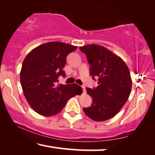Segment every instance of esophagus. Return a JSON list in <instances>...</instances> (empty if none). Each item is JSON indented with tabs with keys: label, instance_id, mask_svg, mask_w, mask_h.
Masks as SVG:
<instances>
[{
	"label": "esophagus",
	"instance_id": "34e87169",
	"mask_svg": "<svg viewBox=\"0 0 155 155\" xmlns=\"http://www.w3.org/2000/svg\"><path fill=\"white\" fill-rule=\"evenodd\" d=\"M82 91H83V93H84V94H85V93H86V89H85V87H83V86H82Z\"/></svg>",
	"mask_w": 155,
	"mask_h": 155
}]
</instances>
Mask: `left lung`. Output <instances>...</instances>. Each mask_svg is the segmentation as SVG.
Here are the masks:
<instances>
[{
	"mask_svg": "<svg viewBox=\"0 0 155 155\" xmlns=\"http://www.w3.org/2000/svg\"><path fill=\"white\" fill-rule=\"evenodd\" d=\"M80 50L87 56L92 78H98L96 88H87L93 102L83 111L93 120H109L117 114L130 96L132 82L129 68L120 57L104 46L89 44Z\"/></svg>",
	"mask_w": 155,
	"mask_h": 155,
	"instance_id": "1",
	"label": "left lung"
}]
</instances>
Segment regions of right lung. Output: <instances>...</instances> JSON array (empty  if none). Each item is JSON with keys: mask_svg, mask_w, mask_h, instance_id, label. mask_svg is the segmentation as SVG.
Here are the masks:
<instances>
[{"mask_svg": "<svg viewBox=\"0 0 155 155\" xmlns=\"http://www.w3.org/2000/svg\"><path fill=\"white\" fill-rule=\"evenodd\" d=\"M76 48L63 42H48L31 51L23 60L21 87L28 104L40 115H56L71 97L82 94L76 84L56 85L59 76H66V56Z\"/></svg>", "mask_w": 155, "mask_h": 155, "instance_id": "right-lung-1", "label": "right lung"}]
</instances>
